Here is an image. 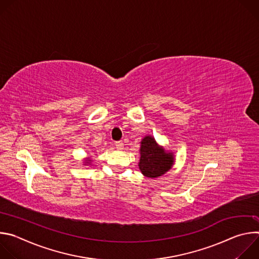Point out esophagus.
<instances>
[{"mask_svg": "<svg viewBox=\"0 0 259 259\" xmlns=\"http://www.w3.org/2000/svg\"><path fill=\"white\" fill-rule=\"evenodd\" d=\"M115 146H116V149H117V150L121 151V150H123L124 144H123V142H122V141H117V142H115Z\"/></svg>", "mask_w": 259, "mask_h": 259, "instance_id": "34e87169", "label": "esophagus"}]
</instances>
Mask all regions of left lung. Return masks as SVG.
<instances>
[{"label":"left lung","mask_w":259,"mask_h":259,"mask_svg":"<svg viewBox=\"0 0 259 259\" xmlns=\"http://www.w3.org/2000/svg\"><path fill=\"white\" fill-rule=\"evenodd\" d=\"M139 154L138 167L146 178L154 179L166 174L175 163L174 153L165 150L152 135H146L141 139Z\"/></svg>","instance_id":"8db88e82"}]
</instances>
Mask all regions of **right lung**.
Instances as JSON below:
<instances>
[{
  "mask_svg": "<svg viewBox=\"0 0 259 259\" xmlns=\"http://www.w3.org/2000/svg\"><path fill=\"white\" fill-rule=\"evenodd\" d=\"M92 158L91 157H88V158H86L85 160H84V164L83 165H85V166H88V165H92Z\"/></svg>",
  "mask_w": 259,
  "mask_h": 259,
  "instance_id": "add662e5",
  "label": "right lung"
}]
</instances>
